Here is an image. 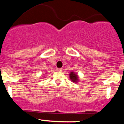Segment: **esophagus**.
<instances>
[{"mask_svg": "<svg viewBox=\"0 0 124 124\" xmlns=\"http://www.w3.org/2000/svg\"><path fill=\"white\" fill-rule=\"evenodd\" d=\"M56 70L57 71H59V72H61L62 70V68H57L56 69Z\"/></svg>", "mask_w": 124, "mask_h": 124, "instance_id": "34e87169", "label": "esophagus"}]
</instances>
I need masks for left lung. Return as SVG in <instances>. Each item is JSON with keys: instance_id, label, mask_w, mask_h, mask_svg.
<instances>
[{"instance_id": "obj_1", "label": "left lung", "mask_w": 124, "mask_h": 124, "mask_svg": "<svg viewBox=\"0 0 124 124\" xmlns=\"http://www.w3.org/2000/svg\"><path fill=\"white\" fill-rule=\"evenodd\" d=\"M70 79L72 80V81L73 82H77L78 81V76L77 74H75V72H72L70 73Z\"/></svg>"}]
</instances>
